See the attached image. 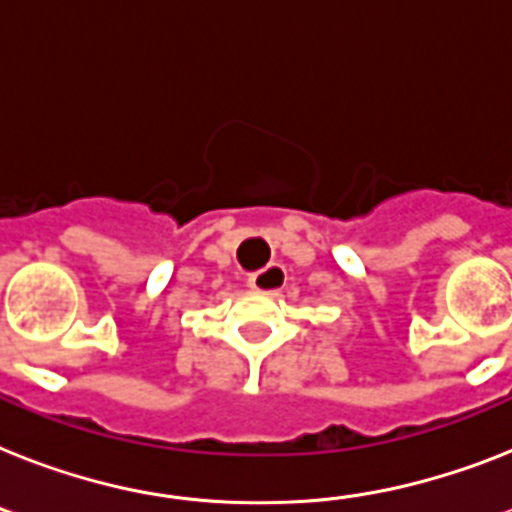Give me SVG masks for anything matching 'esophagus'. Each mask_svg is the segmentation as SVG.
Masks as SVG:
<instances>
[{
  "instance_id": "1",
  "label": "esophagus",
  "mask_w": 512,
  "mask_h": 512,
  "mask_svg": "<svg viewBox=\"0 0 512 512\" xmlns=\"http://www.w3.org/2000/svg\"><path fill=\"white\" fill-rule=\"evenodd\" d=\"M285 282H287V272H285V266L280 264H269L266 269H261V272L248 277V285H251L253 290L269 293V295L280 293L282 287H285Z\"/></svg>"
}]
</instances>
